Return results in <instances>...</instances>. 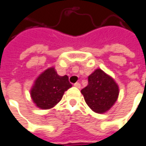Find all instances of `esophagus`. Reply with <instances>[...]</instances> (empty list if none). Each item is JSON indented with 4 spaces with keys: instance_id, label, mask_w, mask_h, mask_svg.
Instances as JSON below:
<instances>
[{
    "instance_id": "obj_1",
    "label": "esophagus",
    "mask_w": 146,
    "mask_h": 146,
    "mask_svg": "<svg viewBox=\"0 0 146 146\" xmlns=\"http://www.w3.org/2000/svg\"><path fill=\"white\" fill-rule=\"evenodd\" d=\"M74 86H75V87H76V88H78V89H80V84L79 82H76V84H74Z\"/></svg>"
}]
</instances>
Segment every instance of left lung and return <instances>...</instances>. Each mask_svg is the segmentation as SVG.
I'll use <instances>...</instances> for the list:
<instances>
[{
  "mask_svg": "<svg viewBox=\"0 0 146 146\" xmlns=\"http://www.w3.org/2000/svg\"><path fill=\"white\" fill-rule=\"evenodd\" d=\"M85 103L94 113H105L116 103L119 87L113 77L96 69L88 77V85L81 90Z\"/></svg>",
  "mask_w": 146,
  "mask_h": 146,
  "instance_id": "obj_1",
  "label": "left lung"
}]
</instances>
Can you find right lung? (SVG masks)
Masks as SVG:
<instances>
[{
    "instance_id": "obj_1",
    "label": "right lung",
    "mask_w": 146,
    "mask_h": 146,
    "mask_svg": "<svg viewBox=\"0 0 146 146\" xmlns=\"http://www.w3.org/2000/svg\"><path fill=\"white\" fill-rule=\"evenodd\" d=\"M72 87L68 76H60L54 67H50L36 78L30 90V96L36 107L50 109L62 98L65 91Z\"/></svg>"
}]
</instances>
